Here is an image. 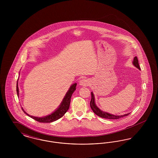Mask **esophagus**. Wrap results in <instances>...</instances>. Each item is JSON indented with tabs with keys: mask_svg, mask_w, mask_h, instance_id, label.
<instances>
[{
	"mask_svg": "<svg viewBox=\"0 0 158 158\" xmlns=\"http://www.w3.org/2000/svg\"><path fill=\"white\" fill-rule=\"evenodd\" d=\"M88 84H89V80H88V79H87L86 77H83L80 80L79 85H81V86H87Z\"/></svg>",
	"mask_w": 158,
	"mask_h": 158,
	"instance_id": "1",
	"label": "esophagus"
}]
</instances>
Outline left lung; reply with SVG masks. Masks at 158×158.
Here are the masks:
<instances>
[{"label":"left lung","instance_id":"8db88e82","mask_svg":"<svg viewBox=\"0 0 158 158\" xmlns=\"http://www.w3.org/2000/svg\"><path fill=\"white\" fill-rule=\"evenodd\" d=\"M133 64L135 66V68L139 69V70H140V68L139 66V61L137 59V57L135 56V58L133 59ZM91 100L90 102V106L91 109L92 110L93 112L95 113L96 115H97L99 117H101V118H107V119H118L122 118L124 116H127L128 115H129V114L130 113H128L124 115H113L111 114L110 113H106L105 111H103L102 110H101L95 104V97L94 95L93 94V92H91Z\"/></svg>","mask_w":158,"mask_h":158}]
</instances>
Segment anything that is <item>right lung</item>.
<instances>
[{"label": "right lung", "instance_id": "obj_1", "mask_svg": "<svg viewBox=\"0 0 158 158\" xmlns=\"http://www.w3.org/2000/svg\"><path fill=\"white\" fill-rule=\"evenodd\" d=\"M76 85H77V83H75L70 86V88L69 89L67 93L66 94L64 97L63 99L62 102H61L59 107L51 114H49L48 115L42 117H34V116L30 115L26 113L23 110V108H22V110H23V113H25L28 116L30 117L31 118L34 119L35 120L37 121L38 122H40V123H52L54 121L57 120L58 119L62 117L64 115V114L68 111V110L69 108V106H70L71 97H72L73 93L74 92V91L76 90ZM16 92H17V95L19 97V88H18V81H17V84H16Z\"/></svg>", "mask_w": 158, "mask_h": 158}]
</instances>
